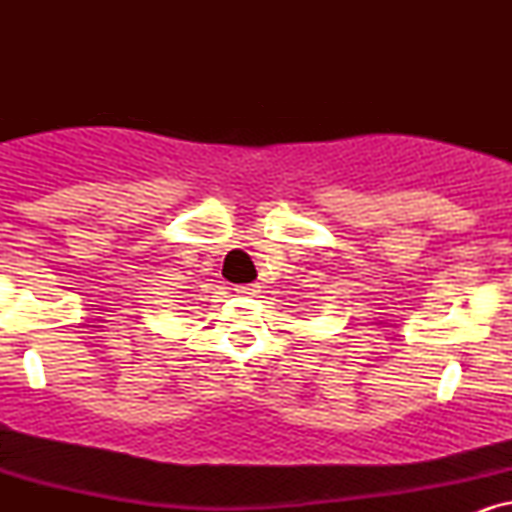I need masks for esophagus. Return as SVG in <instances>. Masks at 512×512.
<instances>
[{
	"label": "esophagus",
	"instance_id": "esophagus-1",
	"mask_svg": "<svg viewBox=\"0 0 512 512\" xmlns=\"http://www.w3.org/2000/svg\"><path fill=\"white\" fill-rule=\"evenodd\" d=\"M260 291H262L260 284H243V286H236L238 296H245V298L257 296V293H260Z\"/></svg>",
	"mask_w": 512,
	"mask_h": 512
}]
</instances>
